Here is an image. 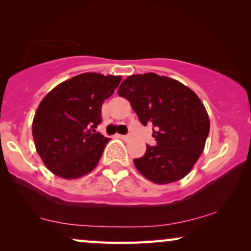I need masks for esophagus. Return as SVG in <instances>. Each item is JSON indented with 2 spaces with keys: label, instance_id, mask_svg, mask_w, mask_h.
Instances as JSON below:
<instances>
[{
  "label": "esophagus",
  "instance_id": "34e87169",
  "mask_svg": "<svg viewBox=\"0 0 251 251\" xmlns=\"http://www.w3.org/2000/svg\"><path fill=\"white\" fill-rule=\"evenodd\" d=\"M119 137L123 140H129L130 138H131V136H130V135H119Z\"/></svg>",
  "mask_w": 251,
  "mask_h": 251
}]
</instances>
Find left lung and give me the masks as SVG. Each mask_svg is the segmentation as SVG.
Wrapping results in <instances>:
<instances>
[{
    "instance_id": "left-lung-1",
    "label": "left lung",
    "mask_w": 251,
    "mask_h": 251,
    "mask_svg": "<svg viewBox=\"0 0 251 251\" xmlns=\"http://www.w3.org/2000/svg\"><path fill=\"white\" fill-rule=\"evenodd\" d=\"M118 95L128 99L143 126L152 125L155 146L133 160L155 184L184 178L203 152L210 123L200 98L180 82L155 73L128 76Z\"/></svg>"
}]
</instances>
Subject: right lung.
<instances>
[{"label": "right lung", "instance_id": "right-lung-1", "mask_svg": "<svg viewBox=\"0 0 251 251\" xmlns=\"http://www.w3.org/2000/svg\"><path fill=\"white\" fill-rule=\"evenodd\" d=\"M120 81L121 76L83 73L58 84L40 102L32 132L37 153L51 173L75 179L97 166L109 140L96 131L101 105Z\"/></svg>", "mask_w": 251, "mask_h": 251}]
</instances>
